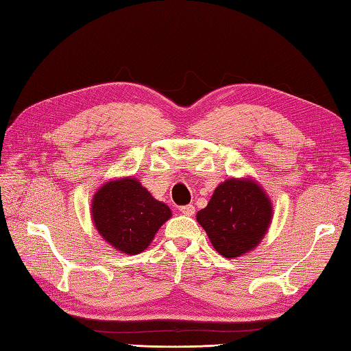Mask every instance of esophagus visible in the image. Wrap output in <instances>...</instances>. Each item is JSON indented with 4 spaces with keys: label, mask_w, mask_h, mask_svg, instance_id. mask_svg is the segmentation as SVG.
Returning a JSON list of instances; mask_svg holds the SVG:
<instances>
[{
    "label": "esophagus",
    "mask_w": 351,
    "mask_h": 351,
    "mask_svg": "<svg viewBox=\"0 0 351 351\" xmlns=\"http://www.w3.org/2000/svg\"><path fill=\"white\" fill-rule=\"evenodd\" d=\"M181 214H184V215H186V217H191V215H194V206L193 205H185V206H181Z\"/></svg>",
    "instance_id": "34e87169"
}]
</instances>
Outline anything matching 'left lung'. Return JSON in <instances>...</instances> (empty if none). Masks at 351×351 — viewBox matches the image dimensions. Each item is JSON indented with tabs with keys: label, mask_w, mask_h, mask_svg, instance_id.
<instances>
[{
	"label": "left lung",
	"mask_w": 351,
	"mask_h": 351,
	"mask_svg": "<svg viewBox=\"0 0 351 351\" xmlns=\"http://www.w3.org/2000/svg\"><path fill=\"white\" fill-rule=\"evenodd\" d=\"M272 217V202L262 185L252 178H229L217 186L195 219L219 254L234 258L262 242Z\"/></svg>",
	"instance_id": "left-lung-1"
}]
</instances>
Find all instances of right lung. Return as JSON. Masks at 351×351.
Instances as JSON below:
<instances>
[{
  "instance_id": "right-lung-1",
  "label": "right lung",
  "mask_w": 351,
  "mask_h": 351,
  "mask_svg": "<svg viewBox=\"0 0 351 351\" xmlns=\"http://www.w3.org/2000/svg\"><path fill=\"white\" fill-rule=\"evenodd\" d=\"M91 217L101 238L128 256L151 245L160 227L172 217V210L138 182L134 176L115 178L95 191Z\"/></svg>"
}]
</instances>
